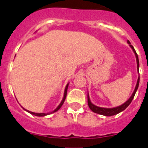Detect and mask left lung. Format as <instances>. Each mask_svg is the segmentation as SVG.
Masks as SVG:
<instances>
[{"label":"left lung","instance_id":"obj_1","mask_svg":"<svg viewBox=\"0 0 148 148\" xmlns=\"http://www.w3.org/2000/svg\"><path fill=\"white\" fill-rule=\"evenodd\" d=\"M127 43L129 44V46L131 47V49L133 50L134 53L135 54V57H136V64H137V71L139 73V67H140V62H139V58H138V56H137V54H136V51H135L134 48L133 47V46L131 45V43L127 40ZM139 84H140V77H138V79H137V82H136V86H135L134 90L133 93H132V96L129 98L126 102H125L124 103L122 104L120 106H118V107H115V108H102V107H99V106H97V105H94L92 102H91L90 100V98H89V95H88V94H87V98H88V105L90 109L93 111L95 113H98L99 115H105V116H111V115H115L116 114L119 113V112H122V111L124 110L129 105L130 103L132 102V99H134V95L136 94V91H137V88L139 87Z\"/></svg>","mask_w":148,"mask_h":148}]
</instances>
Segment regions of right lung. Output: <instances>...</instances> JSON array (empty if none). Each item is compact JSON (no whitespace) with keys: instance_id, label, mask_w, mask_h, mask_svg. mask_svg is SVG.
Listing matches in <instances>:
<instances>
[{"instance_id":"1","label":"right lung","mask_w":148,"mask_h":148,"mask_svg":"<svg viewBox=\"0 0 148 148\" xmlns=\"http://www.w3.org/2000/svg\"><path fill=\"white\" fill-rule=\"evenodd\" d=\"M68 86H69V83L67 84V85H66L65 88H64V96H63L62 100L61 101V102H60V105H59L58 106H57V108H56V109L54 110L51 111V112H46H46H40V113H38V112H31V111H29V110H27L25 109V108H24L23 107H22V108H23V109L25 110V111H27V112H29V113L32 114V115H36V116H38V117H43V116H46V115H50V114L54 113V112H57V111H58L60 109V108H61V107L62 106L63 103H64V100H65V99H66V96H67V88H68Z\"/></svg>"}]
</instances>
